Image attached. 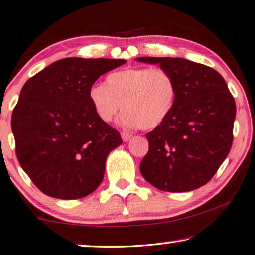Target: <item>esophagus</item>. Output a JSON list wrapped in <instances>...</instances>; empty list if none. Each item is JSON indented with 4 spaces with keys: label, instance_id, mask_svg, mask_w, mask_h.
I'll use <instances>...</instances> for the list:
<instances>
[{
    "label": "esophagus",
    "instance_id": "34e87169",
    "mask_svg": "<svg viewBox=\"0 0 255 255\" xmlns=\"http://www.w3.org/2000/svg\"><path fill=\"white\" fill-rule=\"evenodd\" d=\"M121 135H122V139H123V141H128V140L133 136V134L128 133V132H122Z\"/></svg>",
    "mask_w": 255,
    "mask_h": 255
}]
</instances>
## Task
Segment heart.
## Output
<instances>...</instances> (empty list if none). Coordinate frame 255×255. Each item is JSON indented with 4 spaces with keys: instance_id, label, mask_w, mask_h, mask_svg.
Listing matches in <instances>:
<instances>
[{
    "instance_id": "obj_1",
    "label": "heart",
    "mask_w": 255,
    "mask_h": 255,
    "mask_svg": "<svg viewBox=\"0 0 255 255\" xmlns=\"http://www.w3.org/2000/svg\"><path fill=\"white\" fill-rule=\"evenodd\" d=\"M177 98L173 77L160 68H130L107 76L106 85L94 84L88 99L103 122H112L123 105L121 123L153 130L170 116Z\"/></svg>"
}]
</instances>
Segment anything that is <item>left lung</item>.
<instances>
[{"instance_id":"left-lung-1","label":"left lung","mask_w":255,"mask_h":255,"mask_svg":"<svg viewBox=\"0 0 255 255\" xmlns=\"http://www.w3.org/2000/svg\"><path fill=\"white\" fill-rule=\"evenodd\" d=\"M173 77L177 98L163 124L146 134L140 163L147 182L161 191L187 192L207 184L230 152L236 103L223 77L185 58L138 57Z\"/></svg>"}]
</instances>
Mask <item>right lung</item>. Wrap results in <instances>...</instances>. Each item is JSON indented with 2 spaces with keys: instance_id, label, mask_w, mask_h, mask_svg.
<instances>
[{
  "instance_id": "right-lung-1",
  "label": "right lung",
  "mask_w": 255,
  "mask_h": 255,
  "mask_svg": "<svg viewBox=\"0 0 255 255\" xmlns=\"http://www.w3.org/2000/svg\"><path fill=\"white\" fill-rule=\"evenodd\" d=\"M127 63L69 57L29 78L11 117L20 167L49 197L71 200L97 190L119 131L99 119L88 90L103 73Z\"/></svg>"
}]
</instances>
